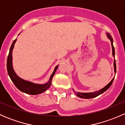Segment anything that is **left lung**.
Returning <instances> with one entry per match:
<instances>
[{"mask_svg": "<svg viewBox=\"0 0 125 125\" xmlns=\"http://www.w3.org/2000/svg\"><path fill=\"white\" fill-rule=\"evenodd\" d=\"M107 37L110 40L111 43V46H112V51H113V55L114 57H115V50H114V47L113 46V37H111L110 34L109 33H106ZM114 73L115 74L116 73V63H115V60L114 59ZM115 76L114 77L113 79L111 80V81L107 85H106L104 88H103L102 89H100V90L97 91L93 92V93H80V92H75L74 89H73V91L75 93V94H76V95L77 97L80 98H82V99H92V98H94L95 97L98 96V95H100L102 93H104V91L107 90L108 88L111 86L112 83H113V81H114V79Z\"/></svg>", "mask_w": 125, "mask_h": 125, "instance_id": "1", "label": "left lung"}]
</instances>
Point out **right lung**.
<instances>
[{"label":"right lung","instance_id":"add662e5","mask_svg":"<svg viewBox=\"0 0 125 125\" xmlns=\"http://www.w3.org/2000/svg\"><path fill=\"white\" fill-rule=\"evenodd\" d=\"M16 41H17V39H15L12 42L11 48L10 49V52H9L8 59H7V71H8V74L10 79L12 80L15 86L17 87L20 91H21L23 93H26V94H30V95H37V94L43 93L45 91L47 90L51 86L52 78H53L54 75L55 74V71H56L59 65H57L55 66L53 73L50 76V79L46 83H34L33 82L22 79L20 77H19L17 75V74L15 73L13 69V66H12V50L14 47V45Z\"/></svg>","mask_w":125,"mask_h":125}]
</instances>
